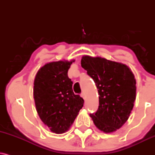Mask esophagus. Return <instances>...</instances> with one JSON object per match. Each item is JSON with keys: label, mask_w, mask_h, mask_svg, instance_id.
I'll return each mask as SVG.
<instances>
[{"label": "esophagus", "mask_w": 155, "mask_h": 155, "mask_svg": "<svg viewBox=\"0 0 155 155\" xmlns=\"http://www.w3.org/2000/svg\"><path fill=\"white\" fill-rule=\"evenodd\" d=\"M81 97H83L84 100H86V95H85V94L84 92L81 93Z\"/></svg>", "instance_id": "obj_1"}]
</instances>
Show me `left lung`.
Wrapping results in <instances>:
<instances>
[{"label": "left lung", "mask_w": 155, "mask_h": 155, "mask_svg": "<svg viewBox=\"0 0 155 155\" xmlns=\"http://www.w3.org/2000/svg\"><path fill=\"white\" fill-rule=\"evenodd\" d=\"M81 64L94 80L100 95L97 110L89 115L100 131H115L127 121L134 107V74L126 65L101 57L84 55Z\"/></svg>", "instance_id": "left-lung-1"}]
</instances>
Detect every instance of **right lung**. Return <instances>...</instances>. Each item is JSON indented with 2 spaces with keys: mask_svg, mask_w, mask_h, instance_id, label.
Returning a JSON list of instances; mask_svg holds the SVG:
<instances>
[{
  "mask_svg": "<svg viewBox=\"0 0 155 155\" xmlns=\"http://www.w3.org/2000/svg\"><path fill=\"white\" fill-rule=\"evenodd\" d=\"M75 60L46 63L37 71L34 81L37 112L53 133L68 131L84 105V100L73 92L68 71Z\"/></svg>",
  "mask_w": 155,
  "mask_h": 155,
  "instance_id": "obj_1",
  "label": "right lung"
}]
</instances>
